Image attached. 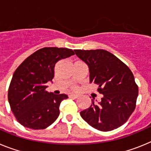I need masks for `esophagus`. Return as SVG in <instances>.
Returning a JSON list of instances; mask_svg holds the SVG:
<instances>
[{
	"instance_id": "obj_1",
	"label": "esophagus",
	"mask_w": 151,
	"mask_h": 151,
	"mask_svg": "<svg viewBox=\"0 0 151 151\" xmlns=\"http://www.w3.org/2000/svg\"><path fill=\"white\" fill-rule=\"evenodd\" d=\"M78 97V94H71L69 95V97H71V98H77Z\"/></svg>"
}]
</instances>
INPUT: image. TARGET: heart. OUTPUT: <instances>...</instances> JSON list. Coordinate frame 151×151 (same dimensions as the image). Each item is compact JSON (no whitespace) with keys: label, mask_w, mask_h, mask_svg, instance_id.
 Returning <instances> with one entry per match:
<instances>
[{"label":"heart","mask_w":151,"mask_h":151,"mask_svg":"<svg viewBox=\"0 0 151 151\" xmlns=\"http://www.w3.org/2000/svg\"><path fill=\"white\" fill-rule=\"evenodd\" d=\"M75 88V89H76V87H75V88Z\"/></svg>","instance_id":"1"}]
</instances>
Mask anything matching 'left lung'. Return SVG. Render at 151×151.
<instances>
[{
  "mask_svg": "<svg viewBox=\"0 0 151 151\" xmlns=\"http://www.w3.org/2000/svg\"><path fill=\"white\" fill-rule=\"evenodd\" d=\"M88 64L90 82L98 85L97 91L104 94L98 104L91 105L80 115L91 127L109 132L120 127L129 119L136 106L138 87L134 76L122 61L107 50H75Z\"/></svg>",
  "mask_w": 151,
  "mask_h": 151,
  "instance_id": "left-lung-1",
  "label": "left lung"
}]
</instances>
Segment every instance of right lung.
<instances>
[{"mask_svg":"<svg viewBox=\"0 0 151 151\" xmlns=\"http://www.w3.org/2000/svg\"><path fill=\"white\" fill-rule=\"evenodd\" d=\"M75 53L63 47H44L28 57L14 72L8 89V101L17 120L29 129H45L60 115L65 94L47 92L46 83L54 77L57 61Z\"/></svg>","mask_w":151,"mask_h":151,"instance_id":"right-lung-1","label":"right lung"}]
</instances>
